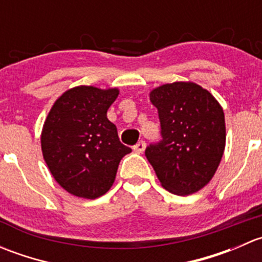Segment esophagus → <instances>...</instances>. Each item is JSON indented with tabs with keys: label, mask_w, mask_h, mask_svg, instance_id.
<instances>
[{
	"label": "esophagus",
	"mask_w": 262,
	"mask_h": 262,
	"mask_svg": "<svg viewBox=\"0 0 262 262\" xmlns=\"http://www.w3.org/2000/svg\"><path fill=\"white\" fill-rule=\"evenodd\" d=\"M144 148H146V142L139 141L138 143H137L136 146L133 147V149H134V152H136V153H142L144 150Z\"/></svg>",
	"instance_id": "1"
}]
</instances>
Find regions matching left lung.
<instances>
[{"mask_svg": "<svg viewBox=\"0 0 262 262\" xmlns=\"http://www.w3.org/2000/svg\"><path fill=\"white\" fill-rule=\"evenodd\" d=\"M162 141L146 148L161 185L176 195L199 191L214 176L226 147V123L219 102L194 82L152 90Z\"/></svg>", "mask_w": 262, "mask_h": 262, "instance_id": "obj_1", "label": "left lung"}]
</instances>
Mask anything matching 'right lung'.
<instances>
[{
    "instance_id": "obj_1",
    "label": "right lung",
    "mask_w": 262,
    "mask_h": 262,
    "mask_svg": "<svg viewBox=\"0 0 262 262\" xmlns=\"http://www.w3.org/2000/svg\"><path fill=\"white\" fill-rule=\"evenodd\" d=\"M118 89L77 86L50 109L41 132V150L50 173L70 194L96 199L113 186L119 162L132 152L120 143L107 119Z\"/></svg>"
}]
</instances>
